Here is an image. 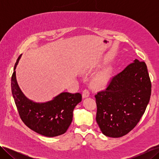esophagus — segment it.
Here are the masks:
<instances>
[{
	"label": "esophagus",
	"mask_w": 159,
	"mask_h": 159,
	"mask_svg": "<svg viewBox=\"0 0 159 159\" xmlns=\"http://www.w3.org/2000/svg\"><path fill=\"white\" fill-rule=\"evenodd\" d=\"M89 96V91L88 89H84L83 91V93H82V97L83 98H88Z\"/></svg>",
	"instance_id": "esophagus-1"
}]
</instances>
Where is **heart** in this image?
I'll list each match as a JSON object with an SVG mask.
<instances>
[{"label":"heart","mask_w":159,"mask_h":159,"mask_svg":"<svg viewBox=\"0 0 159 159\" xmlns=\"http://www.w3.org/2000/svg\"><path fill=\"white\" fill-rule=\"evenodd\" d=\"M112 68L110 66L104 68L103 70L99 71L95 76L93 80V84L94 87L98 88H102L105 87L111 78Z\"/></svg>","instance_id":"b5f03b06"}]
</instances>
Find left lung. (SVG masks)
Instances as JSON below:
<instances>
[{"label":"left lung","mask_w":159,"mask_h":159,"mask_svg":"<svg viewBox=\"0 0 159 159\" xmlns=\"http://www.w3.org/2000/svg\"><path fill=\"white\" fill-rule=\"evenodd\" d=\"M151 94L147 65L135 59L95 95L96 121L102 133L118 138L131 131L145 113Z\"/></svg>","instance_id":"1"}]
</instances>
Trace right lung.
<instances>
[{
	"instance_id": "add662e5",
	"label": "right lung",
	"mask_w": 159,
	"mask_h": 159,
	"mask_svg": "<svg viewBox=\"0 0 159 159\" xmlns=\"http://www.w3.org/2000/svg\"><path fill=\"white\" fill-rule=\"evenodd\" d=\"M14 65L11 89L19 115L26 125L38 134L48 137L61 135L68 130L73 119V111L81 102V94L62 92L51 101L36 103L27 98L19 88Z\"/></svg>"
}]
</instances>
